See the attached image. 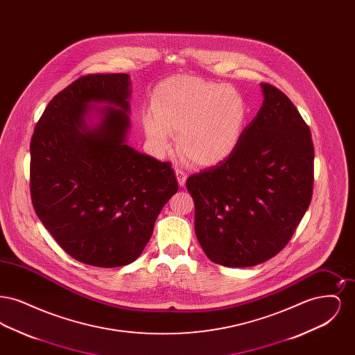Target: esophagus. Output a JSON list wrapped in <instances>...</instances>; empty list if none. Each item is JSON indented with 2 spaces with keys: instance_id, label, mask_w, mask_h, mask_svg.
<instances>
[{
  "instance_id": "esophagus-1",
  "label": "esophagus",
  "mask_w": 355,
  "mask_h": 355,
  "mask_svg": "<svg viewBox=\"0 0 355 355\" xmlns=\"http://www.w3.org/2000/svg\"><path fill=\"white\" fill-rule=\"evenodd\" d=\"M175 174H177V180H178V184L181 187H184L186 184V178H187V175H186L185 171L182 169H175Z\"/></svg>"
}]
</instances>
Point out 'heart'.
<instances>
[{
  "label": "heart",
  "instance_id": "heart-1",
  "mask_svg": "<svg viewBox=\"0 0 355 355\" xmlns=\"http://www.w3.org/2000/svg\"><path fill=\"white\" fill-rule=\"evenodd\" d=\"M246 119V102L234 87L174 77L154 90L142 126L155 154L169 152L177 132L178 149L189 161L213 166L234 152Z\"/></svg>",
  "mask_w": 355,
  "mask_h": 355
}]
</instances>
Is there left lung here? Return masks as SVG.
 I'll return each mask as SVG.
<instances>
[{
    "label": "left lung",
    "mask_w": 355,
    "mask_h": 355,
    "mask_svg": "<svg viewBox=\"0 0 355 355\" xmlns=\"http://www.w3.org/2000/svg\"><path fill=\"white\" fill-rule=\"evenodd\" d=\"M261 87L262 106L234 152L186 181L198 242L211 262L227 268H250L279 253L313 196L310 129L279 89Z\"/></svg>",
    "instance_id": "left-lung-1"
}]
</instances>
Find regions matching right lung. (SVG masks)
<instances>
[{
  "instance_id": "1",
  "label": "right lung",
  "mask_w": 355,
  "mask_h": 355,
  "mask_svg": "<svg viewBox=\"0 0 355 355\" xmlns=\"http://www.w3.org/2000/svg\"><path fill=\"white\" fill-rule=\"evenodd\" d=\"M130 86L125 73L78 78L49 102L31 142L38 218L69 255L97 268L135 262L178 190L170 162L126 144Z\"/></svg>"
}]
</instances>
